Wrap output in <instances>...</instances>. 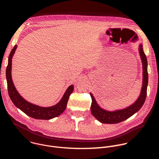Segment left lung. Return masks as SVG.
<instances>
[{
    "label": "left lung",
    "instance_id": "8db88e82",
    "mask_svg": "<svg viewBox=\"0 0 159 159\" xmlns=\"http://www.w3.org/2000/svg\"><path fill=\"white\" fill-rule=\"evenodd\" d=\"M139 52L143 63V85L140 97L133 104L124 109L112 112L107 111L102 109L98 106L93 95L91 93H90V95L92 98L90 111H91L93 115L100 122L107 124H115L123 121L133 115L135 112L139 111L143 105L147 97L148 75L147 71V59L143 52L142 44L140 45Z\"/></svg>",
    "mask_w": 159,
    "mask_h": 159
}]
</instances>
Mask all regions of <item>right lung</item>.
Segmentation results:
<instances>
[{
  "mask_svg": "<svg viewBox=\"0 0 159 159\" xmlns=\"http://www.w3.org/2000/svg\"><path fill=\"white\" fill-rule=\"evenodd\" d=\"M17 48V45H15L11 50L9 56L8 65L6 69V79L7 82V89L9 97L14 103V104L24 112L28 116L38 119V120H50L55 118L65 111L68 100L70 95L72 93L74 90V85H71L69 87L65 93L62 99L56 105L48 107H43L34 104H33L22 98L16 89L11 77V66H12V58Z\"/></svg>",
  "mask_w": 159,
  "mask_h": 159,
  "instance_id": "add662e5",
  "label": "right lung"
}]
</instances>
